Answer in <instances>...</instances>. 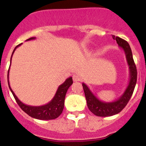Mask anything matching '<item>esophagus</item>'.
<instances>
[{
	"instance_id": "1",
	"label": "esophagus",
	"mask_w": 146,
	"mask_h": 146,
	"mask_svg": "<svg viewBox=\"0 0 146 146\" xmlns=\"http://www.w3.org/2000/svg\"><path fill=\"white\" fill-rule=\"evenodd\" d=\"M73 80L74 82H78L80 81V77L78 75H73Z\"/></svg>"
}]
</instances>
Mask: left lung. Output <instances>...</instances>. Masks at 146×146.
I'll return each instance as SVG.
<instances>
[{"mask_svg": "<svg viewBox=\"0 0 146 146\" xmlns=\"http://www.w3.org/2000/svg\"><path fill=\"white\" fill-rule=\"evenodd\" d=\"M113 38L117 41L118 46L122 48L125 53L127 64L129 67V82L123 94L113 102H104L100 100L90 90L89 87L86 84L82 83L87 106L92 113L99 117L113 116L121 112L131 98L137 83V68L134 62L130 45L126 41L119 37L113 36Z\"/></svg>", "mask_w": 146, "mask_h": 146, "instance_id": "left-lung-1", "label": "left lung"}]
</instances>
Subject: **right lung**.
Instances as JSON below:
<instances>
[{
	"label": "right lung",
	"instance_id": "obj_1",
	"mask_svg": "<svg viewBox=\"0 0 146 146\" xmlns=\"http://www.w3.org/2000/svg\"><path fill=\"white\" fill-rule=\"evenodd\" d=\"M36 37H32L30 38L29 39L27 40L26 41L31 40H35ZM22 44H18L15 47L14 50L13 51L12 55L11 57V60H10V63H11V58H12L13 54H14L15 50L17 48L18 46H21ZM11 66V64H10ZM9 69L8 70V74H7V80H8V85H9V88L10 90H11V93L14 95L15 100H16V102L19 106L21 107V109L23 111L25 112L30 117H33V118L37 119H40V120H50V119H54L57 118L61 115L62 113L64 106V100L65 96H66V93L67 92L70 86L73 84V79L72 77H70L65 80L64 83L58 86L57 91L55 94L54 97L53 99L48 102L46 104L42 106H29L22 102L21 100L17 98L16 95H15L14 92L11 89V86L9 84Z\"/></svg>",
	"mask_w": 146,
	"mask_h": 146
}]
</instances>
